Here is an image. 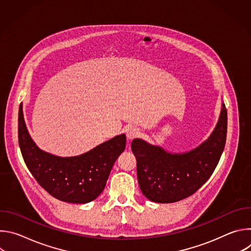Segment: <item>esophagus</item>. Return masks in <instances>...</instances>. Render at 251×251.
Instances as JSON below:
<instances>
[{"label":"esophagus","instance_id":"1","mask_svg":"<svg viewBox=\"0 0 251 251\" xmlns=\"http://www.w3.org/2000/svg\"><path fill=\"white\" fill-rule=\"evenodd\" d=\"M139 134H140V130L136 127H130L126 132V136H127L128 140H132V139L138 137Z\"/></svg>","mask_w":251,"mask_h":251}]
</instances>
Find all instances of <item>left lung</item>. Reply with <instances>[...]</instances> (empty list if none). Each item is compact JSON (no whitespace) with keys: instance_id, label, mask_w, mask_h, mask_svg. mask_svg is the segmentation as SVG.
Returning a JSON list of instances; mask_svg holds the SVG:
<instances>
[{"instance_id":"obj_1","label":"left lung","mask_w":251,"mask_h":251,"mask_svg":"<svg viewBox=\"0 0 251 251\" xmlns=\"http://www.w3.org/2000/svg\"><path fill=\"white\" fill-rule=\"evenodd\" d=\"M227 112L223 108L218 125L201 146L185 154H170L141 139H134L131 148L137 161L140 189L155 202H175L195 194L217 168L225 149Z\"/></svg>"}]
</instances>
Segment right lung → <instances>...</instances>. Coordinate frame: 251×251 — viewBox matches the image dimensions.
Returning a JSON list of instances; mask_svg holds the SVG:
<instances>
[{
    "mask_svg": "<svg viewBox=\"0 0 251 251\" xmlns=\"http://www.w3.org/2000/svg\"><path fill=\"white\" fill-rule=\"evenodd\" d=\"M18 133L24 161L39 185L53 198L71 203L89 202L102 193L126 145L122 134L77 157L50 155L40 150L29 137L22 109Z\"/></svg>",
    "mask_w": 251,
    "mask_h": 251,
    "instance_id": "1",
    "label": "right lung"
}]
</instances>
